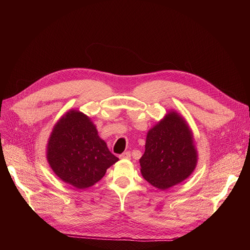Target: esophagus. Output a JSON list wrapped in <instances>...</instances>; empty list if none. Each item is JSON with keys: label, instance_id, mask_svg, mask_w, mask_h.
Here are the masks:
<instances>
[{"label": "esophagus", "instance_id": "1", "mask_svg": "<svg viewBox=\"0 0 250 250\" xmlns=\"http://www.w3.org/2000/svg\"><path fill=\"white\" fill-rule=\"evenodd\" d=\"M130 152H129V151H127V152H124V153H122V154H121L119 157L121 158V160H129V158H130Z\"/></svg>", "mask_w": 250, "mask_h": 250}]
</instances>
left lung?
Wrapping results in <instances>:
<instances>
[{"label":"left lung","mask_w":250,"mask_h":250,"mask_svg":"<svg viewBox=\"0 0 250 250\" xmlns=\"http://www.w3.org/2000/svg\"><path fill=\"white\" fill-rule=\"evenodd\" d=\"M197 162L192 129L179 112L170 109L147 132L145 152L140 158L143 177L165 191L190 177Z\"/></svg>","instance_id":"1"}]
</instances>
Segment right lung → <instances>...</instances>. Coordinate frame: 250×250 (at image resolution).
I'll list each match as a JSON object with an SVG mask.
<instances>
[{
	"label": "right lung",
	"instance_id": "add662e5",
	"mask_svg": "<svg viewBox=\"0 0 250 250\" xmlns=\"http://www.w3.org/2000/svg\"><path fill=\"white\" fill-rule=\"evenodd\" d=\"M46 152L53 172L80 190L98 183L119 161L99 137L93 121L77 109H70L57 121Z\"/></svg>",
	"mask_w": 250,
	"mask_h": 250
}]
</instances>
